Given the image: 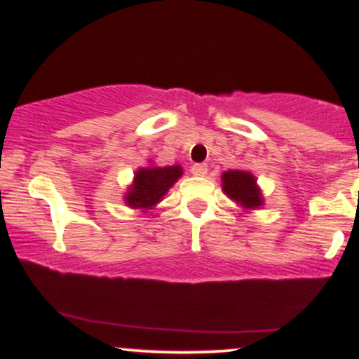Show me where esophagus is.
<instances>
[{
	"mask_svg": "<svg viewBox=\"0 0 359 359\" xmlns=\"http://www.w3.org/2000/svg\"><path fill=\"white\" fill-rule=\"evenodd\" d=\"M191 172H192V175H196V177H204L205 174H208V165H205V163H194V165L191 167Z\"/></svg>",
	"mask_w": 359,
	"mask_h": 359,
	"instance_id": "esophagus-1",
	"label": "esophagus"
}]
</instances>
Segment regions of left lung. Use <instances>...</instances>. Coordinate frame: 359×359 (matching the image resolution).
I'll return each mask as SVG.
<instances>
[{"mask_svg":"<svg viewBox=\"0 0 359 359\" xmlns=\"http://www.w3.org/2000/svg\"><path fill=\"white\" fill-rule=\"evenodd\" d=\"M222 191L229 199L240 204L243 209H258L263 205L262 191L257 185V179L246 170H228L221 177Z\"/></svg>","mask_w":359,"mask_h":359,"instance_id":"left-lung-1","label":"left lung"}]
</instances>
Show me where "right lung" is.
Instances as JSON below:
<instances>
[{"mask_svg": "<svg viewBox=\"0 0 359 359\" xmlns=\"http://www.w3.org/2000/svg\"><path fill=\"white\" fill-rule=\"evenodd\" d=\"M182 174L180 165L138 168L125 196L126 205L133 209H154Z\"/></svg>", "mask_w": 359, "mask_h": 359, "instance_id": "1", "label": "right lung"}]
</instances>
